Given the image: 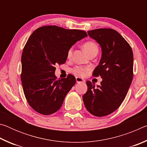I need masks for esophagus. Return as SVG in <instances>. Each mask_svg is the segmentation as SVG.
<instances>
[{"label": "esophagus", "instance_id": "34e87169", "mask_svg": "<svg viewBox=\"0 0 147 147\" xmlns=\"http://www.w3.org/2000/svg\"><path fill=\"white\" fill-rule=\"evenodd\" d=\"M76 81L77 83H82V82H85V80L83 78H80V77H76Z\"/></svg>", "mask_w": 147, "mask_h": 147}]
</instances>
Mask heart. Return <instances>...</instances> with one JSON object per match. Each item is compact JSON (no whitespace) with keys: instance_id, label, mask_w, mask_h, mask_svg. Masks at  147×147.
<instances>
[{"instance_id":"b5f03b06","label":"heart","mask_w":147,"mask_h":147,"mask_svg":"<svg viewBox=\"0 0 147 147\" xmlns=\"http://www.w3.org/2000/svg\"><path fill=\"white\" fill-rule=\"evenodd\" d=\"M83 47L86 53L89 55L93 53H98V47L94 42L91 41H86L83 45ZM73 53V48H70L67 51V56L68 58H70ZM91 70V67L89 66H82V65H77L75 66L74 68L71 69L72 73H73L74 75L78 76H84Z\"/></svg>"}]
</instances>
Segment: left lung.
Segmentation results:
<instances>
[{"instance_id":"1","label":"left lung","mask_w":147,"mask_h":147,"mask_svg":"<svg viewBox=\"0 0 147 147\" xmlns=\"http://www.w3.org/2000/svg\"><path fill=\"white\" fill-rule=\"evenodd\" d=\"M100 44L102 57L93 76L102 81L95 88L87 81L88 91L83 101L89 113L103 117L113 113L123 103L133 79L134 56L129 43L118 32L111 28H98L88 32Z\"/></svg>"}]
</instances>
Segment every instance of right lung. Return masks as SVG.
Returning a JSON list of instances; mask_svg holds the SVG:
<instances>
[{"instance_id":"obj_1","label":"right lung","mask_w":147,"mask_h":147,"mask_svg":"<svg viewBox=\"0 0 147 147\" xmlns=\"http://www.w3.org/2000/svg\"><path fill=\"white\" fill-rule=\"evenodd\" d=\"M88 36L85 31L55 25L39 27L30 36L21 56V79L24 96L37 112L48 115L59 110L76 83L72 74L57 80V64H63L68 50Z\"/></svg>"}]
</instances>
